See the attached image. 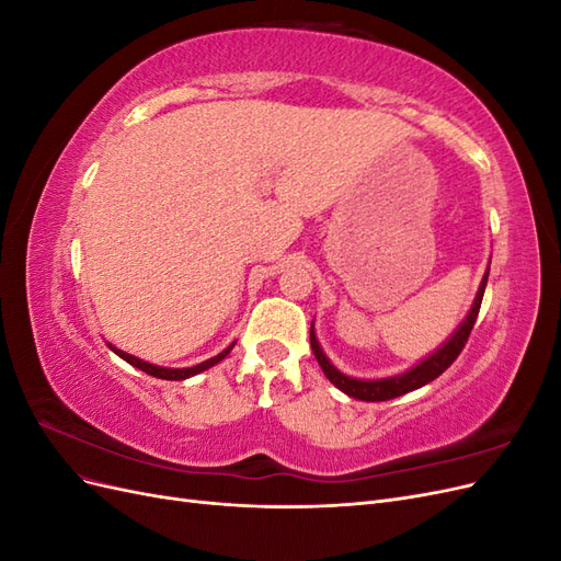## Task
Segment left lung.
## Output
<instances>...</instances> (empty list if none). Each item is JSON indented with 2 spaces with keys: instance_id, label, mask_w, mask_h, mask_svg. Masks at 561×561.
Instances as JSON below:
<instances>
[{
  "instance_id": "left-lung-1",
  "label": "left lung",
  "mask_w": 561,
  "mask_h": 561,
  "mask_svg": "<svg viewBox=\"0 0 561 561\" xmlns=\"http://www.w3.org/2000/svg\"><path fill=\"white\" fill-rule=\"evenodd\" d=\"M486 278H489V268L486 274L482 278V285L478 290V297H474V304L472 309L468 313V318L463 320V325L458 328L454 332V336L449 339V342L437 348L431 358H426L423 363H419L416 367H412L410 371H404V375H398V377H390V379H377V381H363V379H351L346 375H342L328 358L325 353H322V348L318 346V339L313 334V325H311V348H313V355L318 365L322 367V371H325V377L342 390V393L355 398V400H365V402H383V400H393V398H400L404 393H410V390H416L421 386L431 383L433 379H437L443 371L458 358V353L463 351V346L468 344V336L472 332V325L474 320H478V313H480V307H482V297H484V287H486Z\"/></svg>"
}]
</instances>
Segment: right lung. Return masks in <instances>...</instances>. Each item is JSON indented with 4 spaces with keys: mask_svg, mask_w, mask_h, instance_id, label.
<instances>
[{
    "mask_svg": "<svg viewBox=\"0 0 561 561\" xmlns=\"http://www.w3.org/2000/svg\"><path fill=\"white\" fill-rule=\"evenodd\" d=\"M118 358H124L126 363H130L133 367H138V369H142V371H147V375H151V377H157V379H168V381H182V379H186V377H194V375H198V371H203V369H208V367H213V365H217L219 360H225L227 355H229V351L233 348V344L229 346V348H225L222 353L219 355H215V358H210V360H206V363H201V365H194V367H184V369H168V367H157V365H149V363H145V360H140V358H135V355H128V353H124V351H118V348H114V346H110Z\"/></svg>",
    "mask_w": 561,
    "mask_h": 561,
    "instance_id": "right-lung-1",
    "label": "right lung"
}]
</instances>
